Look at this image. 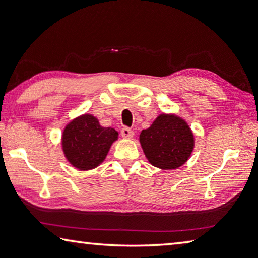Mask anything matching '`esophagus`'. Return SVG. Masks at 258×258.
<instances>
[{
	"label": "esophagus",
	"instance_id": "esophagus-1",
	"mask_svg": "<svg viewBox=\"0 0 258 258\" xmlns=\"http://www.w3.org/2000/svg\"><path fill=\"white\" fill-rule=\"evenodd\" d=\"M133 131L128 128V127H124L121 128V137L125 139H132L133 138Z\"/></svg>",
	"mask_w": 258,
	"mask_h": 258
}]
</instances>
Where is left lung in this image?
<instances>
[{"label":"left lung","mask_w":258,"mask_h":258,"mask_svg":"<svg viewBox=\"0 0 258 258\" xmlns=\"http://www.w3.org/2000/svg\"><path fill=\"white\" fill-rule=\"evenodd\" d=\"M139 140L148 161L160 169L181 167L195 148L194 132L175 113H160L150 127L142 130Z\"/></svg>","instance_id":"obj_1"}]
</instances>
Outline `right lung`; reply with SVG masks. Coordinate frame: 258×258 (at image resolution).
<instances>
[{"mask_svg":"<svg viewBox=\"0 0 258 258\" xmlns=\"http://www.w3.org/2000/svg\"><path fill=\"white\" fill-rule=\"evenodd\" d=\"M118 140V132L102 127L92 113H84L64 126L61 147L68 163L78 171H91L101 165L112 143Z\"/></svg>","mask_w":258,"mask_h":258,"instance_id":"add662e5","label":"right lung"}]
</instances>
